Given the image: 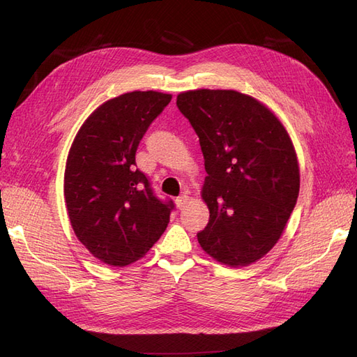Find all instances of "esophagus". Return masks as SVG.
Listing matches in <instances>:
<instances>
[{
  "mask_svg": "<svg viewBox=\"0 0 357 357\" xmlns=\"http://www.w3.org/2000/svg\"><path fill=\"white\" fill-rule=\"evenodd\" d=\"M188 201H189V197L186 195V193H183V195H180V197L176 198V205L181 210V208L185 207V205L188 204Z\"/></svg>",
  "mask_w": 357,
  "mask_h": 357,
  "instance_id": "34e87169",
  "label": "esophagus"
}]
</instances>
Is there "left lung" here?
Segmentation results:
<instances>
[{
    "instance_id": "obj_1",
    "label": "left lung",
    "mask_w": 357,
    "mask_h": 357,
    "mask_svg": "<svg viewBox=\"0 0 357 357\" xmlns=\"http://www.w3.org/2000/svg\"><path fill=\"white\" fill-rule=\"evenodd\" d=\"M177 107L199 137L208 174L210 220L198 241L225 265H250L274 247L296 205L294 144L268 107L236 91L183 92Z\"/></svg>"
}]
</instances>
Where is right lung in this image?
Returning a JSON list of instances; mask_svg holds the SVG:
<instances>
[{
  "mask_svg": "<svg viewBox=\"0 0 357 357\" xmlns=\"http://www.w3.org/2000/svg\"><path fill=\"white\" fill-rule=\"evenodd\" d=\"M171 98L135 91L109 100L86 119L71 144L63 176L68 218L79 241L107 265L143 257L174 210L135 164L139 142Z\"/></svg>",
  "mask_w": 357,
  "mask_h": 357,
  "instance_id": "add662e5",
  "label": "right lung"
}]
</instances>
